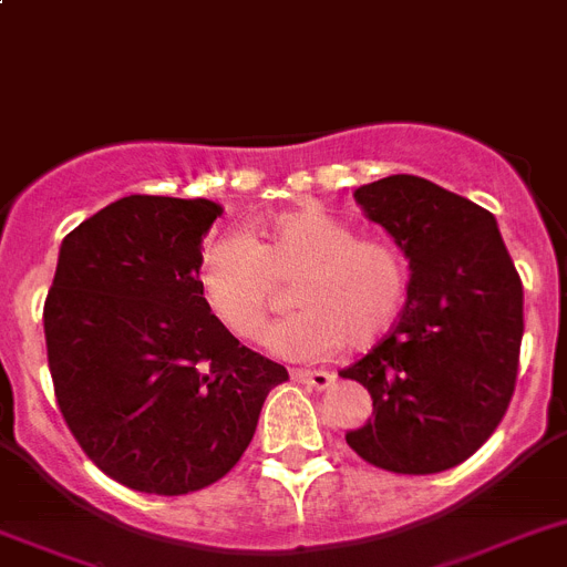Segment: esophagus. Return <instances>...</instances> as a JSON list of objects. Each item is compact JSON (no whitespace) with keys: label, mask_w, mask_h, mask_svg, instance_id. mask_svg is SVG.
<instances>
[{"label":"esophagus","mask_w":567,"mask_h":567,"mask_svg":"<svg viewBox=\"0 0 567 567\" xmlns=\"http://www.w3.org/2000/svg\"><path fill=\"white\" fill-rule=\"evenodd\" d=\"M293 380L302 383V386L311 389H328L334 383V374L331 372H311V369H293Z\"/></svg>","instance_id":"34e87169"}]
</instances>
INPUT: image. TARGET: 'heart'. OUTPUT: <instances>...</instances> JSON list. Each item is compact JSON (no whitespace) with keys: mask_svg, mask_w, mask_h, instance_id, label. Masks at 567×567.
Masks as SVG:
<instances>
[{"mask_svg":"<svg viewBox=\"0 0 567 567\" xmlns=\"http://www.w3.org/2000/svg\"><path fill=\"white\" fill-rule=\"evenodd\" d=\"M297 311L268 334V349L293 360H320L342 346L365 351L398 326L409 293L401 247L360 236L322 207L259 218L241 236H218L198 261L207 311L239 340L265 334L279 302L276 282H293Z\"/></svg>","mask_w":567,"mask_h":567,"instance_id":"heart-1","label":"heart"}]
</instances>
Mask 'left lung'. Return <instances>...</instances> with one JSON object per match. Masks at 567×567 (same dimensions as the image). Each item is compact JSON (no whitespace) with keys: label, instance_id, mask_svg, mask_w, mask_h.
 <instances>
[{"label":"left lung","instance_id":"1","mask_svg":"<svg viewBox=\"0 0 567 567\" xmlns=\"http://www.w3.org/2000/svg\"><path fill=\"white\" fill-rule=\"evenodd\" d=\"M409 259L401 320L340 378L372 394V421L346 441L401 475L444 473L502 423L525 331L522 279L493 213L417 175L354 189Z\"/></svg>","mask_w":567,"mask_h":567}]
</instances>
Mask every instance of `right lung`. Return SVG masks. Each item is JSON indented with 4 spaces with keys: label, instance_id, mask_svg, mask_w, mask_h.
<instances>
[{
    "label": "right lung",
    "instance_id": "right-lung-1",
    "mask_svg": "<svg viewBox=\"0 0 567 567\" xmlns=\"http://www.w3.org/2000/svg\"><path fill=\"white\" fill-rule=\"evenodd\" d=\"M207 198L126 195L74 227L45 297L56 406L109 478L184 496L225 478L288 369L241 346L198 293Z\"/></svg>",
    "mask_w": 567,
    "mask_h": 567
}]
</instances>
